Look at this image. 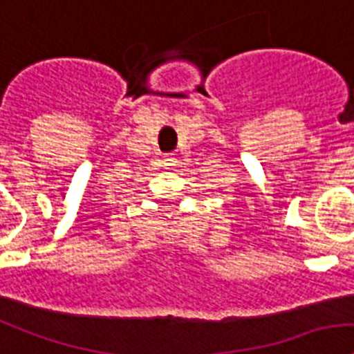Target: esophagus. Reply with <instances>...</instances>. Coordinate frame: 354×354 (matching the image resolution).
Returning a JSON list of instances; mask_svg holds the SVG:
<instances>
[{"label":"esophagus","instance_id":"obj_1","mask_svg":"<svg viewBox=\"0 0 354 354\" xmlns=\"http://www.w3.org/2000/svg\"><path fill=\"white\" fill-rule=\"evenodd\" d=\"M172 165H174V158H172V156H165V158H163V167L171 169Z\"/></svg>","mask_w":354,"mask_h":354}]
</instances>
